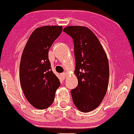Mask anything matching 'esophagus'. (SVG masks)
Wrapping results in <instances>:
<instances>
[{
	"label": "esophagus",
	"mask_w": 134,
	"mask_h": 134,
	"mask_svg": "<svg viewBox=\"0 0 134 134\" xmlns=\"http://www.w3.org/2000/svg\"><path fill=\"white\" fill-rule=\"evenodd\" d=\"M61 76H62V79H65V78H66V72L62 73V74H61Z\"/></svg>",
	"instance_id": "34e87169"
}]
</instances>
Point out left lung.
Wrapping results in <instances>:
<instances>
[{
    "mask_svg": "<svg viewBox=\"0 0 134 134\" xmlns=\"http://www.w3.org/2000/svg\"><path fill=\"white\" fill-rule=\"evenodd\" d=\"M63 31L74 41L77 87L71 91L73 102L86 113L99 107L107 91L109 67L107 56L99 39L88 27L68 26Z\"/></svg>",
    "mask_w": 134,
    "mask_h": 134,
    "instance_id": "1",
    "label": "left lung"
}]
</instances>
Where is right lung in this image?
I'll return each instance as SVG.
<instances>
[{"label":"right lung","instance_id":"1","mask_svg":"<svg viewBox=\"0 0 134 134\" xmlns=\"http://www.w3.org/2000/svg\"><path fill=\"white\" fill-rule=\"evenodd\" d=\"M62 31V26H43L33 31L21 55L19 79L24 95L35 108L53 103L60 82L51 68L49 49Z\"/></svg>","mask_w":134,"mask_h":134}]
</instances>
